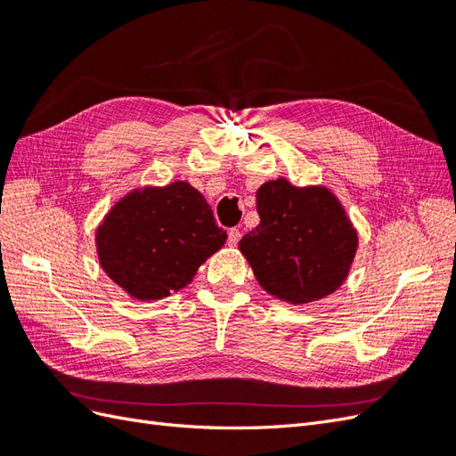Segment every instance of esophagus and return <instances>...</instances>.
<instances>
[{
    "instance_id": "esophagus-1",
    "label": "esophagus",
    "mask_w": 456,
    "mask_h": 456,
    "mask_svg": "<svg viewBox=\"0 0 456 456\" xmlns=\"http://www.w3.org/2000/svg\"><path fill=\"white\" fill-rule=\"evenodd\" d=\"M240 240H241V232L238 228L228 230V245L230 247H236L240 243Z\"/></svg>"
}]
</instances>
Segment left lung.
Instances as JSON below:
<instances>
[{
	"instance_id": "8db88e82",
	"label": "left lung",
	"mask_w": 456,
	"mask_h": 456,
	"mask_svg": "<svg viewBox=\"0 0 456 456\" xmlns=\"http://www.w3.org/2000/svg\"><path fill=\"white\" fill-rule=\"evenodd\" d=\"M256 213L260 224L238 247L268 295L302 306L346 281L360 236L329 188L275 178L256 190Z\"/></svg>"
}]
</instances>
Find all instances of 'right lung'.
<instances>
[{
	"label": "right lung",
	"mask_w": 456,
	"mask_h": 456,
	"mask_svg": "<svg viewBox=\"0 0 456 456\" xmlns=\"http://www.w3.org/2000/svg\"><path fill=\"white\" fill-rule=\"evenodd\" d=\"M224 243L211 205L186 181L133 188L94 232L101 268L141 302L181 291Z\"/></svg>",
	"instance_id": "right-lung-1"
}]
</instances>
